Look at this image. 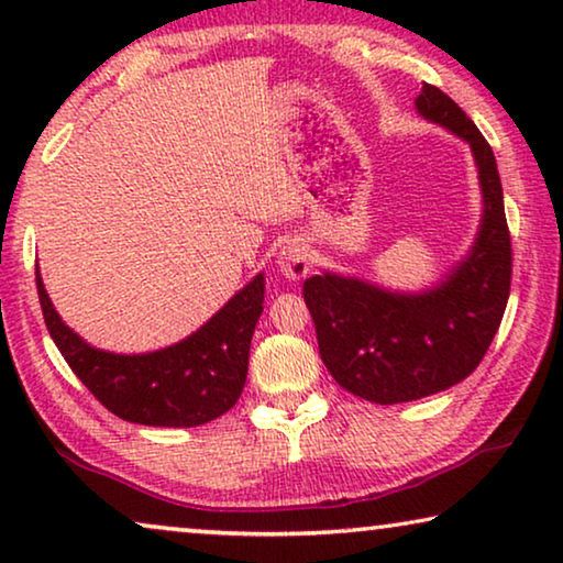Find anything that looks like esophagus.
<instances>
[{"label":"esophagus","mask_w":563,"mask_h":563,"mask_svg":"<svg viewBox=\"0 0 563 563\" xmlns=\"http://www.w3.org/2000/svg\"><path fill=\"white\" fill-rule=\"evenodd\" d=\"M276 264H279L282 274L287 276V279H301V276H307V272H309V249H307V243L299 241V239H289L279 249Z\"/></svg>","instance_id":"esophagus-1"}]
</instances>
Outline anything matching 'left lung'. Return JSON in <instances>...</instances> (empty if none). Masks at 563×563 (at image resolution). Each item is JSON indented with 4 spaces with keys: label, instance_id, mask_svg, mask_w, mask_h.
<instances>
[{
    "label": "left lung",
    "instance_id": "1",
    "mask_svg": "<svg viewBox=\"0 0 563 563\" xmlns=\"http://www.w3.org/2000/svg\"><path fill=\"white\" fill-rule=\"evenodd\" d=\"M413 106L475 157L483 216L470 251L417 291L328 268L305 282L322 363L350 394L383 406L417 401L467 378L490 347L510 295V233L490 144L439 88L423 84Z\"/></svg>",
    "mask_w": 563,
    "mask_h": 563
}]
</instances>
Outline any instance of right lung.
<instances>
[{
  "instance_id": "1",
  "label": "right lung",
  "mask_w": 563,
  "mask_h": 563,
  "mask_svg": "<svg viewBox=\"0 0 563 563\" xmlns=\"http://www.w3.org/2000/svg\"><path fill=\"white\" fill-rule=\"evenodd\" d=\"M264 289L258 272L187 338L150 353H111L63 322L37 268L45 324L65 363L106 409L144 427H200L239 401L251 338L264 312Z\"/></svg>"
}]
</instances>
